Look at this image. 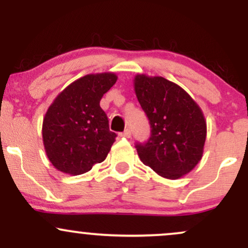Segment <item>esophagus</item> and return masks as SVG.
Wrapping results in <instances>:
<instances>
[{"label":"esophagus","instance_id":"34e87169","mask_svg":"<svg viewBox=\"0 0 248 248\" xmlns=\"http://www.w3.org/2000/svg\"><path fill=\"white\" fill-rule=\"evenodd\" d=\"M120 135H121V136H124V138L129 139L130 136H132V133H130V129H128V128H127V129H124V133H121Z\"/></svg>","mask_w":248,"mask_h":248}]
</instances>
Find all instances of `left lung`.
Listing matches in <instances>:
<instances>
[{"instance_id":"8db88e82","label":"left lung","mask_w":248,"mask_h":248,"mask_svg":"<svg viewBox=\"0 0 248 248\" xmlns=\"http://www.w3.org/2000/svg\"><path fill=\"white\" fill-rule=\"evenodd\" d=\"M134 90L152 128L149 140L136 143L139 157L162 177H183L203 156L206 121L201 107L163 77L136 75Z\"/></svg>"}]
</instances>
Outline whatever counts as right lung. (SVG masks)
Returning a JSON list of instances; mask_svg holds the SVG:
<instances>
[{
    "instance_id": "add662e5",
    "label": "right lung",
    "mask_w": 248,
    "mask_h": 248,
    "mask_svg": "<svg viewBox=\"0 0 248 248\" xmlns=\"http://www.w3.org/2000/svg\"><path fill=\"white\" fill-rule=\"evenodd\" d=\"M118 80L115 73L87 75L62 91L43 119V143L52 166L77 176L107 157L116 134L110 132L100 100Z\"/></svg>"
}]
</instances>
